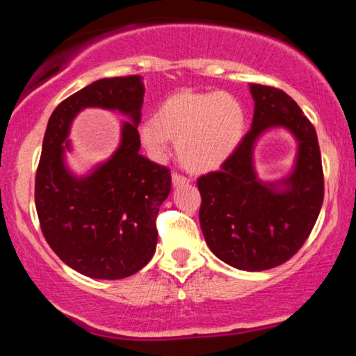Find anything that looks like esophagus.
Masks as SVG:
<instances>
[{
  "instance_id": "obj_1",
  "label": "esophagus",
  "mask_w": 356,
  "mask_h": 356,
  "mask_svg": "<svg viewBox=\"0 0 356 356\" xmlns=\"http://www.w3.org/2000/svg\"><path fill=\"white\" fill-rule=\"evenodd\" d=\"M186 184H189V179L184 177V175L174 172L172 174V186L174 187H181V186H186Z\"/></svg>"
}]
</instances>
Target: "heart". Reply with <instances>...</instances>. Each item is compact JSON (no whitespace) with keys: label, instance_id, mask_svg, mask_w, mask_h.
I'll use <instances>...</instances> for the list:
<instances>
[{"label":"heart","instance_id":"obj_1","mask_svg":"<svg viewBox=\"0 0 356 356\" xmlns=\"http://www.w3.org/2000/svg\"><path fill=\"white\" fill-rule=\"evenodd\" d=\"M246 130V113L236 97L224 92H181L159 105L138 125L147 154L162 161L175 140L179 162L194 172L218 169L234 154Z\"/></svg>","mask_w":356,"mask_h":356}]
</instances>
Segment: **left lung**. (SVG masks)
Here are the masks:
<instances>
[{"instance_id": "obj_1", "label": "left lung", "mask_w": 356, "mask_h": 356, "mask_svg": "<svg viewBox=\"0 0 356 356\" xmlns=\"http://www.w3.org/2000/svg\"><path fill=\"white\" fill-rule=\"evenodd\" d=\"M254 100L251 130L220 170L199 177V222L207 246L243 271H264L288 261L308 239L323 204L321 154L314 127L283 90L249 85ZM283 128L296 138L292 170L280 179L259 177V138Z\"/></svg>"}]
</instances>
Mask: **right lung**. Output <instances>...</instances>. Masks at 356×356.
I'll return each instance as SVG.
<instances>
[{"mask_svg": "<svg viewBox=\"0 0 356 356\" xmlns=\"http://www.w3.org/2000/svg\"><path fill=\"white\" fill-rule=\"evenodd\" d=\"M142 76L100 79L53 110L43 137L35 204L47 243L80 275L124 280L152 259L155 218L170 192V172L140 155L137 127L144 104ZM85 108H104L129 118L108 159L85 175L67 167L71 124Z\"/></svg>", "mask_w": 356, "mask_h": 356, "instance_id": "obj_1", "label": "right lung"}]
</instances>
